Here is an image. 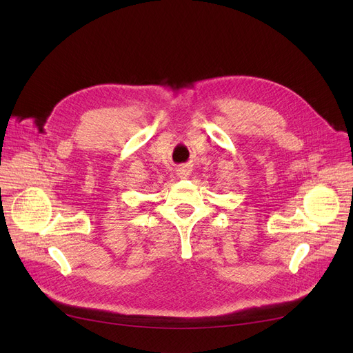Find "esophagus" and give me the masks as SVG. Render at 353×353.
Returning a JSON list of instances; mask_svg holds the SVG:
<instances>
[{"mask_svg": "<svg viewBox=\"0 0 353 353\" xmlns=\"http://www.w3.org/2000/svg\"><path fill=\"white\" fill-rule=\"evenodd\" d=\"M176 174L179 179H188L192 174V167L188 164H183L176 170Z\"/></svg>", "mask_w": 353, "mask_h": 353, "instance_id": "34e87169", "label": "esophagus"}]
</instances>
